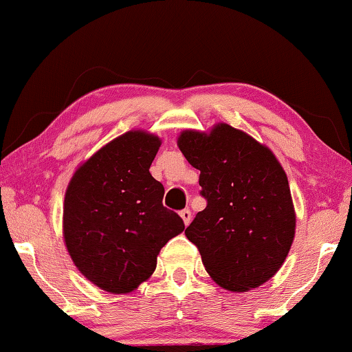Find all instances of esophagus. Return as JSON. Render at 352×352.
Here are the masks:
<instances>
[{
	"instance_id": "obj_1",
	"label": "esophagus",
	"mask_w": 352,
	"mask_h": 352,
	"mask_svg": "<svg viewBox=\"0 0 352 352\" xmlns=\"http://www.w3.org/2000/svg\"><path fill=\"white\" fill-rule=\"evenodd\" d=\"M179 214H181L182 221H184V224H186V226H189V223H190V218H192V213H190V210H189V208L182 210Z\"/></svg>"
}]
</instances>
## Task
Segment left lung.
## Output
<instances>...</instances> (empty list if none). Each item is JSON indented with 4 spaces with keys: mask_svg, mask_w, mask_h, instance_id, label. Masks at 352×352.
<instances>
[{
    "mask_svg": "<svg viewBox=\"0 0 352 352\" xmlns=\"http://www.w3.org/2000/svg\"><path fill=\"white\" fill-rule=\"evenodd\" d=\"M177 146L200 171L206 208L186 229L211 278L247 292L274 277L295 237L296 216L285 171L256 139L226 123L186 129Z\"/></svg>",
    "mask_w": 352,
    "mask_h": 352,
    "instance_id": "obj_1",
    "label": "left lung"
}]
</instances>
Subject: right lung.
I'll list each match as a JSON object with an SVG mask.
<instances>
[{
  "mask_svg": "<svg viewBox=\"0 0 352 352\" xmlns=\"http://www.w3.org/2000/svg\"><path fill=\"white\" fill-rule=\"evenodd\" d=\"M160 144L151 133H124L88 158L67 187L64 240L72 261L115 295L146 282L160 250L184 230L148 171Z\"/></svg>",
  "mask_w": 352,
  "mask_h": 352,
  "instance_id": "obj_1",
  "label": "right lung"
}]
</instances>
